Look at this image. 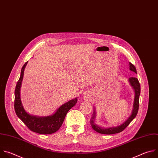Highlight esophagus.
Here are the masks:
<instances>
[{
  "label": "esophagus",
  "mask_w": 158,
  "mask_h": 158,
  "mask_svg": "<svg viewBox=\"0 0 158 158\" xmlns=\"http://www.w3.org/2000/svg\"><path fill=\"white\" fill-rule=\"evenodd\" d=\"M85 98H88V96H85Z\"/></svg>",
  "instance_id": "1"
}]
</instances>
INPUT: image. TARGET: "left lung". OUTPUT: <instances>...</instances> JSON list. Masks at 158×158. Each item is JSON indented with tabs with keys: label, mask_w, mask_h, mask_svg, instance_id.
<instances>
[{
	"label": "left lung",
	"mask_w": 158,
	"mask_h": 158,
	"mask_svg": "<svg viewBox=\"0 0 158 158\" xmlns=\"http://www.w3.org/2000/svg\"><path fill=\"white\" fill-rule=\"evenodd\" d=\"M130 70L131 72H135V73H137L136 69L135 67L131 64L130 63ZM128 81L130 82V85L132 86L135 91V99H134V103L133 105V110L131 111V115L128 117V118L124 122H123L122 124H121L119 126L115 127H109V128H103L100 126L97 125L94 123L96 118V110L95 108H94V111H93V116H91V118L90 119V124L92 128L98 133L104 135H113L116 134L121 132L123 131L126 128H127L129 124L134 119V118L136 117L138 109H139V95L141 92V86L138 80L135 77H131L128 79Z\"/></svg>",
	"instance_id": "obj_1"
}]
</instances>
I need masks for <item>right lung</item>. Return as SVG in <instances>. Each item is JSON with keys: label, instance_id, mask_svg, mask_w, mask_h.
I'll return each instance as SVG.
<instances>
[{"label": "right lung", "instance_id": "obj_1", "mask_svg": "<svg viewBox=\"0 0 158 158\" xmlns=\"http://www.w3.org/2000/svg\"><path fill=\"white\" fill-rule=\"evenodd\" d=\"M27 63L28 61L22 67L20 77L15 89L14 108L16 114L31 131L42 135L54 133L61 127L68 111L77 103V98L62 105L53 114L50 116H37L28 114L24 110L20 99V88Z\"/></svg>", "mask_w": 158, "mask_h": 158}]
</instances>
